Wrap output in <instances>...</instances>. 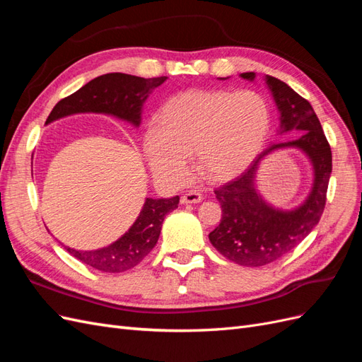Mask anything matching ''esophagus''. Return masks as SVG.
Here are the masks:
<instances>
[{
    "instance_id": "34e87169",
    "label": "esophagus",
    "mask_w": 362,
    "mask_h": 362,
    "mask_svg": "<svg viewBox=\"0 0 362 362\" xmlns=\"http://www.w3.org/2000/svg\"><path fill=\"white\" fill-rule=\"evenodd\" d=\"M202 201V194L199 192H189L181 196V204H198Z\"/></svg>"
}]
</instances>
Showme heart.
Listing matches in <instances>:
<instances>
[{"label":"heart","mask_w":362,"mask_h":362,"mask_svg":"<svg viewBox=\"0 0 362 362\" xmlns=\"http://www.w3.org/2000/svg\"><path fill=\"white\" fill-rule=\"evenodd\" d=\"M270 128V107L255 90H189L163 105L144 149L152 173L166 184L185 181L193 152L202 175L228 181L255 163Z\"/></svg>","instance_id":"b5f03b06"}]
</instances>
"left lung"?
<instances>
[{"label":"left lung","mask_w":362,"mask_h":362,"mask_svg":"<svg viewBox=\"0 0 362 362\" xmlns=\"http://www.w3.org/2000/svg\"><path fill=\"white\" fill-rule=\"evenodd\" d=\"M254 81L255 72L240 74ZM266 83L281 113L279 134L296 129L300 136L279 141L261 152L252 166L234 181L214 190L222 205V218L210 233L211 245L235 264L259 267L279 259L298 246L319 223L326 204V192L332 172V152L311 104L288 84L266 75ZM298 147L309 156L313 170V189L305 202L294 211H278L260 198L255 189L259 161L270 151Z\"/></svg>","instance_id":"8db88e82"}]
</instances>
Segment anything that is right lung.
I'll return each mask as SVG.
<instances>
[{"instance_id":"1","label":"right lung","mask_w":362,"mask_h":362,"mask_svg":"<svg viewBox=\"0 0 362 362\" xmlns=\"http://www.w3.org/2000/svg\"><path fill=\"white\" fill-rule=\"evenodd\" d=\"M166 80L168 76L141 78L120 72L101 75L59 101L49 113L47 124L75 113H104L139 127L141 107L146 98ZM178 204L180 196L169 199L146 198L133 226L110 246L96 250H76L68 246L64 249L96 270L108 273L129 270L136 267L157 245L164 217L178 208Z\"/></svg>"}]
</instances>
